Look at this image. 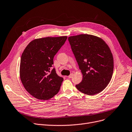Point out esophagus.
Wrapping results in <instances>:
<instances>
[{
    "instance_id": "obj_1",
    "label": "esophagus",
    "mask_w": 132,
    "mask_h": 132,
    "mask_svg": "<svg viewBox=\"0 0 132 132\" xmlns=\"http://www.w3.org/2000/svg\"><path fill=\"white\" fill-rule=\"evenodd\" d=\"M73 73H72V74H71L70 75L68 76V78H70V79H71V78H72V77H73Z\"/></svg>"
}]
</instances>
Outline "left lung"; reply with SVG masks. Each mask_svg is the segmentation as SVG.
<instances>
[{"label":"left lung","instance_id":"1","mask_svg":"<svg viewBox=\"0 0 132 132\" xmlns=\"http://www.w3.org/2000/svg\"><path fill=\"white\" fill-rule=\"evenodd\" d=\"M68 39L83 75L76 87L88 95L101 93L109 84L113 72V55L108 45L93 35L81 34Z\"/></svg>","mask_w":132,"mask_h":132}]
</instances>
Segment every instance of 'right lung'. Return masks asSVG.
<instances>
[{
  "label": "right lung",
  "mask_w": 132,
  "mask_h": 132,
  "mask_svg": "<svg viewBox=\"0 0 132 132\" xmlns=\"http://www.w3.org/2000/svg\"><path fill=\"white\" fill-rule=\"evenodd\" d=\"M67 37H47L31 40L21 57L20 77L26 90L34 97L48 100L59 91L64 79L51 70L53 58Z\"/></svg>",
  "instance_id": "right-lung-1"
}]
</instances>
